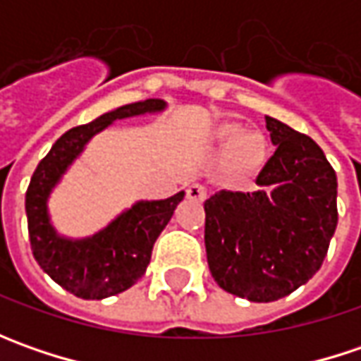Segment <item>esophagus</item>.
I'll use <instances>...</instances> for the list:
<instances>
[{
	"label": "esophagus",
	"instance_id": "obj_1",
	"mask_svg": "<svg viewBox=\"0 0 361 361\" xmlns=\"http://www.w3.org/2000/svg\"><path fill=\"white\" fill-rule=\"evenodd\" d=\"M187 197L190 201H197L202 202L207 199V188L199 185V183H192V185H188L187 187Z\"/></svg>",
	"mask_w": 361,
	"mask_h": 361
}]
</instances>
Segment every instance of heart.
<instances>
[{"label":"heart","instance_id":"obj_1","mask_svg":"<svg viewBox=\"0 0 361 361\" xmlns=\"http://www.w3.org/2000/svg\"><path fill=\"white\" fill-rule=\"evenodd\" d=\"M221 140H229L225 150V169L231 174H247L261 166L267 154V140L259 130L239 132L237 124H221L216 128Z\"/></svg>","mask_w":361,"mask_h":361}]
</instances>
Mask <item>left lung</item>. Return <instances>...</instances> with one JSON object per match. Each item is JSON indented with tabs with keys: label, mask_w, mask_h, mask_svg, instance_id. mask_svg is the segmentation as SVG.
Segmentation results:
<instances>
[{
	"label": "left lung",
	"mask_w": 361,
	"mask_h": 361,
	"mask_svg": "<svg viewBox=\"0 0 361 361\" xmlns=\"http://www.w3.org/2000/svg\"><path fill=\"white\" fill-rule=\"evenodd\" d=\"M277 146L255 192L219 190L204 201L207 261L221 289L277 301L319 271L338 225V178L310 136L265 116Z\"/></svg>",
	"instance_id": "left-lung-1"
}]
</instances>
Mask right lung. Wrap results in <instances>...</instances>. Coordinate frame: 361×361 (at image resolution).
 I'll use <instances>...</instances> for the list:
<instances>
[{"label": "right lung", "mask_w": 361, "mask_h": 361, "mask_svg": "<svg viewBox=\"0 0 361 361\" xmlns=\"http://www.w3.org/2000/svg\"><path fill=\"white\" fill-rule=\"evenodd\" d=\"M164 106V100L148 98L145 102L106 112L90 124L70 128L39 160L30 180L25 213L35 261L56 283L76 298L104 299L136 283L150 263L154 241L171 221L185 192L180 190L164 201L136 202L106 229L88 239H66L56 233L48 215L49 192L94 134L104 130L114 120L160 112Z\"/></svg>", "instance_id": "1"}]
</instances>
